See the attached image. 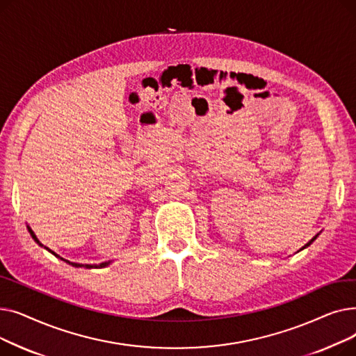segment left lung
<instances>
[{"label": "left lung", "instance_id": "8db88e82", "mask_svg": "<svg viewBox=\"0 0 356 356\" xmlns=\"http://www.w3.org/2000/svg\"><path fill=\"white\" fill-rule=\"evenodd\" d=\"M319 235H321V232H319V234H317V235H314V236H313V238H312V239H310V241H309V242H307V244H306V245H305V247H303V248H300V250H298V251H302V250H305V248H307V247H309V245H310V244H312V242H313V241H314V239H316V238H317V236H319Z\"/></svg>", "mask_w": 356, "mask_h": 356}]
</instances>
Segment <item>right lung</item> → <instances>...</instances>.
Returning <instances> with one entry per match:
<instances>
[{"mask_svg": "<svg viewBox=\"0 0 356 356\" xmlns=\"http://www.w3.org/2000/svg\"><path fill=\"white\" fill-rule=\"evenodd\" d=\"M27 229H29V232H30V235H31V238L37 242V244H39L40 247H43L44 250H47L49 252H51L54 257H58V258H60L62 261H65V263H67L69 266H72V267H76V268H79V267H83V268H104V267H106V266H109L111 263H112V261H105V263H101V264H78V263H72V261H69V259H65V258H62L60 255H58V254H56L54 251H51L50 248H47V247H44L43 244H42V242L39 241V238H37L35 236V234L33 232V229L27 225Z\"/></svg>", "mask_w": 356, "mask_h": 356, "instance_id": "obj_1", "label": "right lung"}]
</instances>
